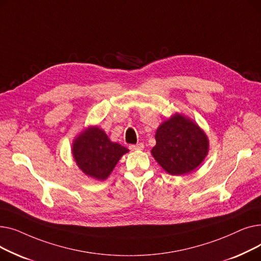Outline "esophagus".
<instances>
[{"mask_svg":"<svg viewBox=\"0 0 261 261\" xmlns=\"http://www.w3.org/2000/svg\"><path fill=\"white\" fill-rule=\"evenodd\" d=\"M144 147L145 146H144L143 143H139V144H136V145H130L129 149L132 150V151H134V150H143Z\"/></svg>","mask_w":261,"mask_h":261,"instance_id":"obj_1","label":"esophagus"}]
</instances>
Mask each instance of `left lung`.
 <instances>
[{
	"instance_id": "left-lung-1",
	"label": "left lung",
	"mask_w": 261,
	"mask_h": 261,
	"mask_svg": "<svg viewBox=\"0 0 261 261\" xmlns=\"http://www.w3.org/2000/svg\"><path fill=\"white\" fill-rule=\"evenodd\" d=\"M155 141L151 153L171 175L194 171L208 153L207 135L194 120L179 113L161 123L155 132Z\"/></svg>"
}]
</instances>
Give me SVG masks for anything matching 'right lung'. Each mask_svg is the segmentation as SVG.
<instances>
[{
	"instance_id": "obj_1",
	"label": "right lung",
	"mask_w": 261,
	"mask_h": 261,
	"mask_svg": "<svg viewBox=\"0 0 261 261\" xmlns=\"http://www.w3.org/2000/svg\"><path fill=\"white\" fill-rule=\"evenodd\" d=\"M73 156L79 169L96 180H106L129 150L110 141L98 127H89L73 142Z\"/></svg>"
}]
</instances>
